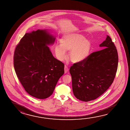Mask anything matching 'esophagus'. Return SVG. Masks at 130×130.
Returning <instances> with one entry per match:
<instances>
[{"mask_svg": "<svg viewBox=\"0 0 130 130\" xmlns=\"http://www.w3.org/2000/svg\"><path fill=\"white\" fill-rule=\"evenodd\" d=\"M68 70H69V69L67 66H65L64 67V72H65V73H68Z\"/></svg>", "mask_w": 130, "mask_h": 130, "instance_id": "1", "label": "esophagus"}]
</instances>
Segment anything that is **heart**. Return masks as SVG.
Returning <instances> with one entry per match:
<instances>
[{
	"instance_id": "1",
	"label": "heart",
	"mask_w": 130,
	"mask_h": 130,
	"mask_svg": "<svg viewBox=\"0 0 130 130\" xmlns=\"http://www.w3.org/2000/svg\"><path fill=\"white\" fill-rule=\"evenodd\" d=\"M60 44H56L55 52L61 61L66 57L67 51H70L69 57L73 63H79L86 60L91 53L92 44L91 41L79 34H67L60 40Z\"/></svg>"
}]
</instances>
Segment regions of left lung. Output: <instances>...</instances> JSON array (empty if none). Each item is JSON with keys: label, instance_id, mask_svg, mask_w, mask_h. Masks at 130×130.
I'll return each mask as SVG.
<instances>
[{"label": "left lung", "instance_id": "1", "mask_svg": "<svg viewBox=\"0 0 130 130\" xmlns=\"http://www.w3.org/2000/svg\"><path fill=\"white\" fill-rule=\"evenodd\" d=\"M100 46L104 49L91 53L86 60L73 64L70 68L73 93L83 101L94 100L101 95L116 76L118 56L110 37L107 35Z\"/></svg>", "mask_w": 130, "mask_h": 130}]
</instances>
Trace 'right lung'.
Listing matches in <instances>:
<instances>
[{
    "mask_svg": "<svg viewBox=\"0 0 130 130\" xmlns=\"http://www.w3.org/2000/svg\"><path fill=\"white\" fill-rule=\"evenodd\" d=\"M56 37L47 29L25 33L16 46L14 56V70L25 91L39 99L53 94L64 65L55 58L48 46Z\"/></svg>",
    "mask_w": 130,
    "mask_h": 130,
    "instance_id": "right-lung-1",
    "label": "right lung"
}]
</instances>
